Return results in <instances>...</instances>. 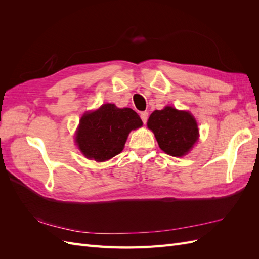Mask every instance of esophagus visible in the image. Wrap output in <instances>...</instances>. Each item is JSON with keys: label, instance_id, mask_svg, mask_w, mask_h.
Returning a JSON list of instances; mask_svg holds the SVG:
<instances>
[{"label": "esophagus", "instance_id": "34e87169", "mask_svg": "<svg viewBox=\"0 0 259 259\" xmlns=\"http://www.w3.org/2000/svg\"><path fill=\"white\" fill-rule=\"evenodd\" d=\"M140 117H142V120H143V122H144V124H146L147 123V120H148V112H142L140 113Z\"/></svg>", "mask_w": 259, "mask_h": 259}]
</instances>
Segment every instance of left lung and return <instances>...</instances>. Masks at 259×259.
Listing matches in <instances>:
<instances>
[{"label": "left lung", "instance_id": "left-lung-1", "mask_svg": "<svg viewBox=\"0 0 259 259\" xmlns=\"http://www.w3.org/2000/svg\"><path fill=\"white\" fill-rule=\"evenodd\" d=\"M147 125L154 133L160 148L171 156L185 155L199 138L194 117L189 112L178 111L173 107L153 111Z\"/></svg>", "mask_w": 259, "mask_h": 259}]
</instances>
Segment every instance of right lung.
Here are the masks:
<instances>
[{
	"mask_svg": "<svg viewBox=\"0 0 259 259\" xmlns=\"http://www.w3.org/2000/svg\"><path fill=\"white\" fill-rule=\"evenodd\" d=\"M142 125V119L133 109L106 104L81 117L75 140L86 158L104 162L119 154L130 132Z\"/></svg>",
	"mask_w": 259,
	"mask_h": 259,
	"instance_id": "right-lung-1",
	"label": "right lung"
}]
</instances>
